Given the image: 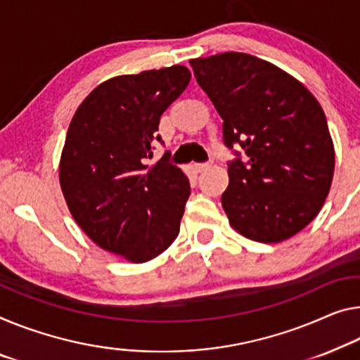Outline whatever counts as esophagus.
<instances>
[{
  "mask_svg": "<svg viewBox=\"0 0 360 360\" xmlns=\"http://www.w3.org/2000/svg\"><path fill=\"white\" fill-rule=\"evenodd\" d=\"M211 167V162H201V164H195V169L198 172H204V170H207Z\"/></svg>",
  "mask_w": 360,
  "mask_h": 360,
  "instance_id": "obj_1",
  "label": "esophagus"
}]
</instances>
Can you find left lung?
<instances>
[{
  "mask_svg": "<svg viewBox=\"0 0 360 360\" xmlns=\"http://www.w3.org/2000/svg\"><path fill=\"white\" fill-rule=\"evenodd\" d=\"M190 64L235 156L222 195L230 225L261 243L296 235L322 209L333 179L335 149L322 106L290 74L251 54L220 53Z\"/></svg>",
  "mask_w": 360,
  "mask_h": 360,
  "instance_id": "8db88e82",
  "label": "left lung"
}]
</instances>
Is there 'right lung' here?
Segmentation results:
<instances>
[{
	"instance_id": "1",
	"label": "right lung",
	"mask_w": 360,
	"mask_h": 360,
	"mask_svg": "<svg viewBox=\"0 0 360 360\" xmlns=\"http://www.w3.org/2000/svg\"><path fill=\"white\" fill-rule=\"evenodd\" d=\"M185 65L114 77L96 86L69 125L59 181L80 229L109 252L151 261L172 245L190 181L165 151L149 167L164 110L190 84Z\"/></svg>"
}]
</instances>
